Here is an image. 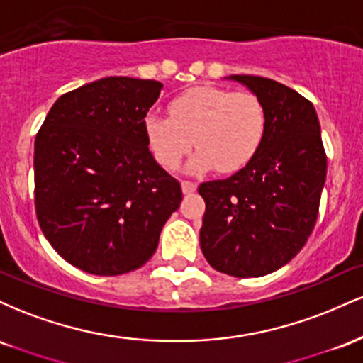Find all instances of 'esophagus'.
<instances>
[{
  "mask_svg": "<svg viewBox=\"0 0 363 363\" xmlns=\"http://www.w3.org/2000/svg\"><path fill=\"white\" fill-rule=\"evenodd\" d=\"M181 187H182V193H184V194H191V193H194L196 187H198V186H196L194 182H191V181H182Z\"/></svg>",
  "mask_w": 363,
  "mask_h": 363,
  "instance_id": "obj_1",
  "label": "esophagus"
}]
</instances>
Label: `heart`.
I'll use <instances>...</instances> for the list:
<instances>
[{
    "instance_id": "heart-1",
    "label": "heart",
    "mask_w": 363,
    "mask_h": 363,
    "mask_svg": "<svg viewBox=\"0 0 363 363\" xmlns=\"http://www.w3.org/2000/svg\"><path fill=\"white\" fill-rule=\"evenodd\" d=\"M169 116L150 112L145 136L153 157L164 169L174 170L191 147L187 170L232 174L244 169L261 148L266 135V109L251 91L220 86H196L169 104Z\"/></svg>"
}]
</instances>
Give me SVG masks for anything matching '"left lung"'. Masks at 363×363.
Segmentation results:
<instances>
[{
	"mask_svg": "<svg viewBox=\"0 0 363 363\" xmlns=\"http://www.w3.org/2000/svg\"><path fill=\"white\" fill-rule=\"evenodd\" d=\"M261 99L266 135L254 158L223 181L198 187L206 203L199 245L216 272L237 278L280 269L309 239L326 181L314 106L269 78L232 74Z\"/></svg>",
	"mask_w": 363,
	"mask_h": 363,
	"instance_id": "1",
	"label": "left lung"
}]
</instances>
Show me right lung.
<instances>
[{"instance_id": "add662e5", "label": "right lung", "mask_w": 363, "mask_h": 363, "mask_svg": "<svg viewBox=\"0 0 363 363\" xmlns=\"http://www.w3.org/2000/svg\"><path fill=\"white\" fill-rule=\"evenodd\" d=\"M162 83L107 77L61 95L35 136V213L62 259L99 277L155 252L181 184L153 158L145 118Z\"/></svg>"}]
</instances>
